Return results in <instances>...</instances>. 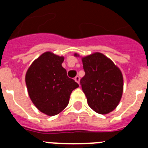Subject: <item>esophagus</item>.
<instances>
[{
  "mask_svg": "<svg viewBox=\"0 0 148 148\" xmlns=\"http://www.w3.org/2000/svg\"><path fill=\"white\" fill-rule=\"evenodd\" d=\"M75 81L77 82V83L79 84V81H80V77L77 75V76L75 77Z\"/></svg>",
  "mask_w": 148,
  "mask_h": 148,
  "instance_id": "esophagus-1",
  "label": "esophagus"
}]
</instances>
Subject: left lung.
I'll return each instance as SVG.
<instances>
[{"mask_svg":"<svg viewBox=\"0 0 148 148\" xmlns=\"http://www.w3.org/2000/svg\"><path fill=\"white\" fill-rule=\"evenodd\" d=\"M82 62L85 75L80 84L87 104L99 114L109 113L117 107L122 95L121 71L110 59L99 53L86 56Z\"/></svg>","mask_w":148,"mask_h":148,"instance_id":"8db88e82","label":"left lung"}]
</instances>
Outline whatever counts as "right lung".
Listing matches in <instances>:
<instances>
[{"label":"right lung","mask_w":148,"mask_h":148,"mask_svg":"<svg viewBox=\"0 0 148 148\" xmlns=\"http://www.w3.org/2000/svg\"><path fill=\"white\" fill-rule=\"evenodd\" d=\"M64 57L50 52L34 61L26 74V84L30 99L42 113L53 116L61 113L69 104L78 83L69 78L61 66Z\"/></svg>","instance_id":"add662e5"}]
</instances>
